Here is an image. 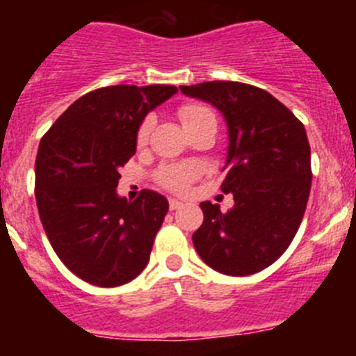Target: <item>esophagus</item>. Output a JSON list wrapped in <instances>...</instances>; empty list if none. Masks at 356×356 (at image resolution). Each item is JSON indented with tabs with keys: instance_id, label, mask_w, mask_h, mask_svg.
<instances>
[{
	"instance_id": "34e87169",
	"label": "esophagus",
	"mask_w": 356,
	"mask_h": 356,
	"mask_svg": "<svg viewBox=\"0 0 356 356\" xmlns=\"http://www.w3.org/2000/svg\"><path fill=\"white\" fill-rule=\"evenodd\" d=\"M181 207H184V203H181V201L175 200V197H171V200H169V209L171 210H178V209H181Z\"/></svg>"
}]
</instances>
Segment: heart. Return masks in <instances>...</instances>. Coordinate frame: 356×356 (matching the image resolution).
<instances>
[{
  "mask_svg": "<svg viewBox=\"0 0 356 356\" xmlns=\"http://www.w3.org/2000/svg\"><path fill=\"white\" fill-rule=\"evenodd\" d=\"M180 115L181 124L188 127L191 122L197 121L200 118H205V115H213L212 110L205 105H197V103H188L184 105L178 112ZM151 130V119H144V122L139 127L137 131V143L144 144L147 140V135ZM197 169L194 165H188V163H172V165H163L156 171V181L162 185L163 188L172 191V193H184L187 185L196 178Z\"/></svg>",
  "mask_w": 356,
  "mask_h": 356,
  "instance_id": "1",
  "label": "heart"
}]
</instances>
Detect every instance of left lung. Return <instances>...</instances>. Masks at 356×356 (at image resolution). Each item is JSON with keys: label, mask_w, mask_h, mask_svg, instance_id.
Listing matches in <instances>:
<instances>
[{"label": "left lung", "mask_w": 356, "mask_h": 356, "mask_svg": "<svg viewBox=\"0 0 356 356\" xmlns=\"http://www.w3.org/2000/svg\"><path fill=\"white\" fill-rule=\"evenodd\" d=\"M180 90L225 118L228 172L221 191L235 201L228 212L201 203L205 219L193 235L194 248L222 275H254L284 254L307 209L312 169L303 122L267 90L241 81H203Z\"/></svg>", "instance_id": "obj_1"}]
</instances>
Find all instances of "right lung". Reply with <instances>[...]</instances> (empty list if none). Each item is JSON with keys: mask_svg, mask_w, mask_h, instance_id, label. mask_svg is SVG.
Returning a JSON list of instances; mask_svg holds the SVG:
<instances>
[{"mask_svg": "<svg viewBox=\"0 0 356 356\" xmlns=\"http://www.w3.org/2000/svg\"><path fill=\"white\" fill-rule=\"evenodd\" d=\"M176 92L172 85L92 90L40 139L35 160L40 222L58 259L87 284H128L149 262L168 200L143 191L128 201L115 187L119 168L135 155L144 118Z\"/></svg>", "mask_w": 356, "mask_h": 356, "instance_id": "obj_1", "label": "right lung"}]
</instances>
